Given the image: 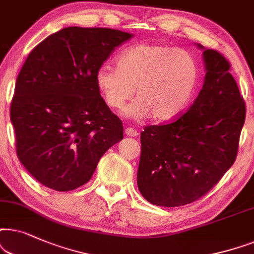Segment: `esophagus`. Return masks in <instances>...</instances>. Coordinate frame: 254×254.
Here are the masks:
<instances>
[{
    "mask_svg": "<svg viewBox=\"0 0 254 254\" xmlns=\"http://www.w3.org/2000/svg\"><path fill=\"white\" fill-rule=\"evenodd\" d=\"M125 134L129 137H136L138 136V131L134 130L133 127H127V129H125Z\"/></svg>",
    "mask_w": 254,
    "mask_h": 254,
    "instance_id": "34e87169",
    "label": "esophagus"
}]
</instances>
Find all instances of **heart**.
Returning <instances> with one entry per match:
<instances>
[{
	"mask_svg": "<svg viewBox=\"0 0 254 254\" xmlns=\"http://www.w3.org/2000/svg\"><path fill=\"white\" fill-rule=\"evenodd\" d=\"M95 82L106 103L116 110L123 109L136 89L137 100L125 116L171 122L190 106L200 82V67L187 51L144 43L124 50L117 58V68L101 66Z\"/></svg>",
	"mask_w": 254,
	"mask_h": 254,
	"instance_id": "obj_1",
	"label": "heart"
}]
</instances>
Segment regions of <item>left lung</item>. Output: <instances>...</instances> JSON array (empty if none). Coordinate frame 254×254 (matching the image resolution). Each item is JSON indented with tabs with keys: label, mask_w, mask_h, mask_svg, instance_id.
I'll use <instances>...</instances> for the list:
<instances>
[{
	"label": "left lung",
	"mask_w": 254,
	"mask_h": 254,
	"mask_svg": "<svg viewBox=\"0 0 254 254\" xmlns=\"http://www.w3.org/2000/svg\"><path fill=\"white\" fill-rule=\"evenodd\" d=\"M203 51L205 76L195 102L173 123L150 125L140 133L137 185L159 207L191 203L210 190L235 162L245 122V103L230 64Z\"/></svg>",
	"instance_id": "left-lung-1"
}]
</instances>
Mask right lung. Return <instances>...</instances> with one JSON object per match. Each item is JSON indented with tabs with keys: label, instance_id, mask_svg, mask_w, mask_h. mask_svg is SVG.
Instances as JSON below:
<instances>
[{
	"label": "right lung",
	"instance_id": "1",
	"mask_svg": "<svg viewBox=\"0 0 254 254\" xmlns=\"http://www.w3.org/2000/svg\"><path fill=\"white\" fill-rule=\"evenodd\" d=\"M133 35L107 28L62 29L26 58L16 80L10 120L17 157L40 184L73 190L123 139V124L95 82L109 54Z\"/></svg>",
	"mask_w": 254,
	"mask_h": 254
}]
</instances>
